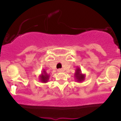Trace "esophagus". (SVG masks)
Wrapping results in <instances>:
<instances>
[{
  "label": "esophagus",
  "instance_id": "34e87169",
  "mask_svg": "<svg viewBox=\"0 0 121 121\" xmlns=\"http://www.w3.org/2000/svg\"><path fill=\"white\" fill-rule=\"evenodd\" d=\"M57 71H58V72H59V73H61V72L64 71L63 69H58Z\"/></svg>",
  "mask_w": 121,
  "mask_h": 121
}]
</instances>
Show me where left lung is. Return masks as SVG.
Wrapping results in <instances>:
<instances>
[{
    "mask_svg": "<svg viewBox=\"0 0 121 121\" xmlns=\"http://www.w3.org/2000/svg\"><path fill=\"white\" fill-rule=\"evenodd\" d=\"M74 75H75V80L77 82H82L85 78V75L84 74H82L80 67L77 68V69H75Z\"/></svg>",
    "mask_w": 121,
    "mask_h": 121,
    "instance_id": "obj_1",
    "label": "left lung"
}]
</instances>
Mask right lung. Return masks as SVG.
Here are the masks:
<instances>
[{"mask_svg":"<svg viewBox=\"0 0 121 121\" xmlns=\"http://www.w3.org/2000/svg\"><path fill=\"white\" fill-rule=\"evenodd\" d=\"M39 78H39L40 79V81L41 82H43V83H46V82H47L48 81V80L50 78V75L46 73V70L43 69L41 74L39 76Z\"/></svg>","mask_w":121,"mask_h":121,"instance_id":"obj_1","label":"right lung"}]
</instances>
